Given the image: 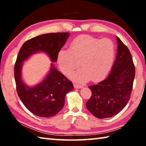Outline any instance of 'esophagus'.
<instances>
[{
  "label": "esophagus",
  "mask_w": 146,
  "mask_h": 146,
  "mask_svg": "<svg viewBox=\"0 0 146 146\" xmlns=\"http://www.w3.org/2000/svg\"><path fill=\"white\" fill-rule=\"evenodd\" d=\"M74 87H75V88L80 89L82 88V86L80 84H74Z\"/></svg>",
  "instance_id": "obj_1"
}]
</instances>
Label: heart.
Returning a JSON list of instances; mask_svg holds the SVG:
<instances>
[{
	"mask_svg": "<svg viewBox=\"0 0 146 146\" xmlns=\"http://www.w3.org/2000/svg\"><path fill=\"white\" fill-rule=\"evenodd\" d=\"M115 56L114 42L109 38H98L86 35L75 38L70 49L59 51L57 62L59 68L66 75H69L79 66L71 77L84 82L91 79L98 81L104 77L111 68Z\"/></svg>",
	"mask_w": 146,
	"mask_h": 146,
	"instance_id": "1",
	"label": "heart"
}]
</instances>
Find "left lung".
Masks as SVG:
<instances>
[{
	"label": "left lung",
	"mask_w": 146,
	"mask_h": 146,
	"mask_svg": "<svg viewBox=\"0 0 146 146\" xmlns=\"http://www.w3.org/2000/svg\"><path fill=\"white\" fill-rule=\"evenodd\" d=\"M117 58L110 75L104 80L89 86L91 97L86 108L95 117H113L121 111L130 99L135 68L129 49L117 36Z\"/></svg>",
	"instance_id": "8db88e82"
}]
</instances>
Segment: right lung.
Returning <instances> with one entry per match:
<instances>
[{
    "label": "right lung",
    "mask_w": 146,
    "mask_h": 146,
    "mask_svg": "<svg viewBox=\"0 0 146 146\" xmlns=\"http://www.w3.org/2000/svg\"><path fill=\"white\" fill-rule=\"evenodd\" d=\"M70 35L52 33L35 36L24 43L17 55L14 66L17 94L25 107L38 117H51L57 114L64 107L66 94L73 90V85L51 64L46 77L37 85L29 87L22 79L23 62L35 53L44 52L53 62H56L59 51Z\"/></svg>",
    "instance_id": "obj_1"
}]
</instances>
